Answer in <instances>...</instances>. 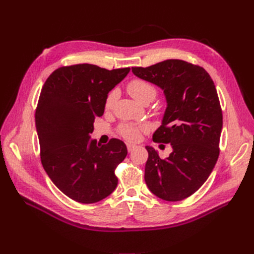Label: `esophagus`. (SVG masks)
Segmentation results:
<instances>
[{"label":"esophagus","mask_w":254,"mask_h":254,"mask_svg":"<svg viewBox=\"0 0 254 254\" xmlns=\"http://www.w3.org/2000/svg\"><path fill=\"white\" fill-rule=\"evenodd\" d=\"M136 148L135 145H132V144H127V150L129 153H131L132 150H134Z\"/></svg>","instance_id":"34e87169"}]
</instances>
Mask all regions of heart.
<instances>
[{
    "mask_svg": "<svg viewBox=\"0 0 254 254\" xmlns=\"http://www.w3.org/2000/svg\"><path fill=\"white\" fill-rule=\"evenodd\" d=\"M127 91L134 99L142 102V104H148V102L154 100L157 96L156 86L143 79H132L131 81H129L127 84ZM118 97L119 93L116 90L109 93L105 102L106 110H111ZM147 131L148 127L145 124H136V123L124 122L118 127V132L120 135L128 142L140 141L142 134Z\"/></svg>",
    "mask_w": 254,
    "mask_h": 254,
    "instance_id": "obj_1",
    "label": "heart"
}]
</instances>
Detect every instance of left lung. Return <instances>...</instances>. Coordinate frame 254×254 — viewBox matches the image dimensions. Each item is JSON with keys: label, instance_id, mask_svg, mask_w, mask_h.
<instances>
[{"label": "left lung", "instance_id": "8db88e82", "mask_svg": "<svg viewBox=\"0 0 254 254\" xmlns=\"http://www.w3.org/2000/svg\"><path fill=\"white\" fill-rule=\"evenodd\" d=\"M136 77L160 86L168 107L153 141L171 144L166 159L146 146L145 183L164 201L192 195L210 175L218 160L222 110L208 72L183 60H166L148 67H132Z\"/></svg>", "mask_w": 254, "mask_h": 254}]
</instances>
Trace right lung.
Masks as SVG:
<instances>
[{"mask_svg": "<svg viewBox=\"0 0 254 254\" xmlns=\"http://www.w3.org/2000/svg\"><path fill=\"white\" fill-rule=\"evenodd\" d=\"M129 70L92 64L62 66L40 92L35 112L40 160L53 184L73 201L99 202L118 186L114 172L127 155L125 143L111 139L97 145L90 133L95 119L104 114L108 93Z\"/></svg>", "mask_w": 254, "mask_h": 254, "instance_id": "1", "label": "right lung"}]
</instances>
